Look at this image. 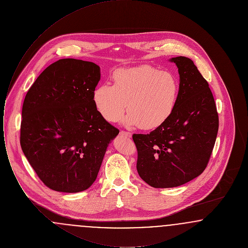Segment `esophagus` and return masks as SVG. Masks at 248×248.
Returning a JSON list of instances; mask_svg holds the SVG:
<instances>
[{
    "mask_svg": "<svg viewBox=\"0 0 248 248\" xmlns=\"http://www.w3.org/2000/svg\"><path fill=\"white\" fill-rule=\"evenodd\" d=\"M120 134L122 135V136H126V137H128V138H131L132 137V134L130 133V132H127V131H121L120 132Z\"/></svg>",
    "mask_w": 248,
    "mask_h": 248,
    "instance_id": "1",
    "label": "esophagus"
}]
</instances>
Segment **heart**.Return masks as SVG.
Listing matches in <instances>:
<instances>
[{"instance_id": "b5f03b06", "label": "heart", "mask_w": 248, "mask_h": 248, "mask_svg": "<svg viewBox=\"0 0 248 248\" xmlns=\"http://www.w3.org/2000/svg\"><path fill=\"white\" fill-rule=\"evenodd\" d=\"M179 93V82L171 71L152 66L121 69L112 74V85L99 84L93 92V102L101 117L141 129H155L170 118Z\"/></svg>"}]
</instances>
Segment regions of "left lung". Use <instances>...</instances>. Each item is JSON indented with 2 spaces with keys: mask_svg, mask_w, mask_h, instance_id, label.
Listing matches in <instances>:
<instances>
[{
  "mask_svg": "<svg viewBox=\"0 0 248 248\" xmlns=\"http://www.w3.org/2000/svg\"><path fill=\"white\" fill-rule=\"evenodd\" d=\"M179 74L177 105L150 134H134L140 177L154 188H173L200 176L212 154L218 114L207 81L191 59L172 58Z\"/></svg>",
  "mask_w": 248,
  "mask_h": 248,
  "instance_id": "left-lung-1",
  "label": "left lung"
}]
</instances>
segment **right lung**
<instances>
[{"label":"right lung","mask_w":248,"mask_h":248,"mask_svg":"<svg viewBox=\"0 0 248 248\" xmlns=\"http://www.w3.org/2000/svg\"><path fill=\"white\" fill-rule=\"evenodd\" d=\"M100 68L63 59L43 71L24 99L20 145L49 189L79 192L97 177L107 147L119 130L97 112L93 92Z\"/></svg>","instance_id":"1"}]
</instances>
